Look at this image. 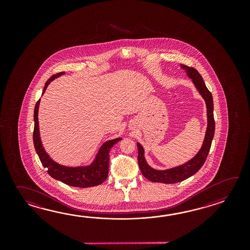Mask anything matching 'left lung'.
Wrapping results in <instances>:
<instances>
[{"label":"left lung","mask_w":250,"mask_h":250,"mask_svg":"<svg viewBox=\"0 0 250 250\" xmlns=\"http://www.w3.org/2000/svg\"><path fill=\"white\" fill-rule=\"evenodd\" d=\"M181 69L186 71L187 76L191 79L193 84L196 86L197 91L201 95L207 104L208 113V127L206 136L203 142L202 147L197 152V154L183 165H179L174 168L167 170H155L146 163L145 158V150L139 143H137L138 149V166L140 170L147 180L152 182H161L166 184H172L180 181H185L188 178L197 173L203 165L205 164L208 153L211 148L212 140L214 135V118H213V102L211 92L208 90L207 85L203 80L202 76L199 74L197 69L188 67L184 64H181Z\"/></svg>","instance_id":"left-lung-1"}]
</instances>
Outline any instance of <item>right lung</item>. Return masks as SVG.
Segmentation results:
<instances>
[{"instance_id": "add662e5", "label": "right lung", "mask_w": 250, "mask_h": 250, "mask_svg": "<svg viewBox=\"0 0 250 250\" xmlns=\"http://www.w3.org/2000/svg\"><path fill=\"white\" fill-rule=\"evenodd\" d=\"M64 74L65 72H60L52 76L44 85L42 96L46 90L48 85L53 80ZM39 104H40V99L36 104L35 111H34L35 127H34V133H33V141H34L36 152L39 156V159L41 161L42 166L46 168L49 175L53 177L55 180L63 182L67 185L77 187V188H89V187L97 186L102 184L108 177L110 150L115 144L118 143L123 138H114L103 144L100 149L98 150V153L96 154V158L89 165L69 167V166L60 165L50 157V155L45 152V150L42 146L40 132H39V123H38Z\"/></svg>"}]
</instances>
